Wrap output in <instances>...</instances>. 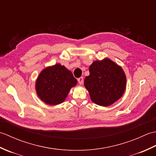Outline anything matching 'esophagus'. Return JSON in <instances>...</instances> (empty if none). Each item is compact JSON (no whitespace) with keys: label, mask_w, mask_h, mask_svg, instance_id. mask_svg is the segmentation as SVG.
<instances>
[{"label":"esophagus","mask_w":156,"mask_h":156,"mask_svg":"<svg viewBox=\"0 0 156 156\" xmlns=\"http://www.w3.org/2000/svg\"><path fill=\"white\" fill-rule=\"evenodd\" d=\"M83 81H84V78H83V77H80V78H78V83L80 84V85H81V84H82V83H83Z\"/></svg>","instance_id":"esophagus-1"}]
</instances>
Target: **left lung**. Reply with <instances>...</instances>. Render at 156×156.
Returning a JSON list of instances; mask_svg holds the SVG:
<instances>
[{"instance_id": "obj_1", "label": "left lung", "mask_w": 156, "mask_h": 156, "mask_svg": "<svg viewBox=\"0 0 156 156\" xmlns=\"http://www.w3.org/2000/svg\"><path fill=\"white\" fill-rule=\"evenodd\" d=\"M90 74L84 79V87L91 101L107 107L118 101L124 94L126 76L123 69L108 58L94 61L89 67Z\"/></svg>"}]
</instances>
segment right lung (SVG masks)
<instances>
[{
  "label": "right lung",
  "instance_id": "add662e5",
  "mask_svg": "<svg viewBox=\"0 0 156 156\" xmlns=\"http://www.w3.org/2000/svg\"><path fill=\"white\" fill-rule=\"evenodd\" d=\"M77 84L72 73L64 66L56 64L41 72L35 83L38 97L45 104L57 105L64 101L71 88Z\"/></svg>",
  "mask_w": 156,
  "mask_h": 156
}]
</instances>
